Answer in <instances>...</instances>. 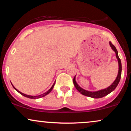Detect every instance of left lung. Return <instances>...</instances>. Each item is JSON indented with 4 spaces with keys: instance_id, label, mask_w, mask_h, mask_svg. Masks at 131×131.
<instances>
[{
    "instance_id": "8db88e82",
    "label": "left lung",
    "mask_w": 131,
    "mask_h": 131,
    "mask_svg": "<svg viewBox=\"0 0 131 131\" xmlns=\"http://www.w3.org/2000/svg\"><path fill=\"white\" fill-rule=\"evenodd\" d=\"M109 43H110V46L111 47H112V49H113V50L115 52L116 57V58L118 59V64H119L118 74L116 78L115 81H114L112 85H110L108 88L105 89L100 90V91H96V92H90V91H85V90L81 88V87L78 84L77 82H76V79H75V76H75L74 79H73V83H74V85L76 89H77L81 94L84 95H85V96H88V97H92V98H94V99L102 98V97H105V96H106V95L109 94L110 93H111L112 91H113L116 89V88L117 87V85H118L120 79H121V70H122L121 61V60H120V58H119L118 50H116L115 47L114 46V45H113V43L111 42H110Z\"/></svg>"
}]
</instances>
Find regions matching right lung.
I'll return each mask as SVG.
<instances>
[{
    "instance_id": "1",
    "label": "right lung",
    "mask_w": 131,
    "mask_h": 131,
    "mask_svg": "<svg viewBox=\"0 0 131 131\" xmlns=\"http://www.w3.org/2000/svg\"><path fill=\"white\" fill-rule=\"evenodd\" d=\"M55 82H54L53 83V84L52 85V88H51L49 90V91H47L46 92H45V93H43V94H41V95H37V96H32V95H26V94H23V93H22V92H19L18 90H17L15 88L14 86H13V84H12V85H13V88L15 89L16 90V91L17 92H18L19 93V94H21L22 95H23V96H25V97H28V98H29V99H39V98H41V97H44V96H46V95H47V94H49V93L51 91H52V90L53 89V87H54V85H55Z\"/></svg>"
}]
</instances>
